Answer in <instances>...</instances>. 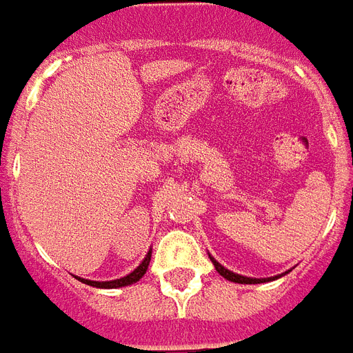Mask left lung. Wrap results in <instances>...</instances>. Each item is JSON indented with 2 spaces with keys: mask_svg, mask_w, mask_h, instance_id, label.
Here are the masks:
<instances>
[{
  "mask_svg": "<svg viewBox=\"0 0 353 353\" xmlns=\"http://www.w3.org/2000/svg\"><path fill=\"white\" fill-rule=\"evenodd\" d=\"M210 261L214 263L216 271L220 272L223 279L231 280V282H236V284H261V282H267V280H269V279H248V276H241V274H235V272L228 271V269L218 263L214 258H210Z\"/></svg>",
  "mask_w": 353,
  "mask_h": 353,
  "instance_id": "1",
  "label": "left lung"
}]
</instances>
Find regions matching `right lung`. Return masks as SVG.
Wrapping results in <instances>:
<instances>
[{"label": "right lung", "instance_id": "1", "mask_svg": "<svg viewBox=\"0 0 353 353\" xmlns=\"http://www.w3.org/2000/svg\"><path fill=\"white\" fill-rule=\"evenodd\" d=\"M150 256L152 252L146 254V258L143 259V263L139 265L137 269L133 272H130L128 276H123V279H118V280H110V282H94V280H84V279H79L81 282L88 285H94V288H122V285H130L133 282H137L139 279H143L145 276L146 269H148V265H150Z\"/></svg>", "mask_w": 353, "mask_h": 353}]
</instances>
